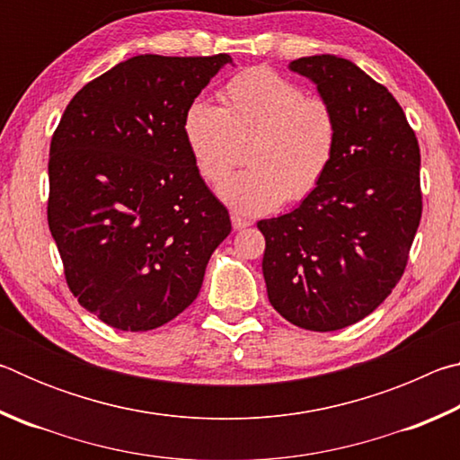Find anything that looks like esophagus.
<instances>
[{"label":"esophagus","mask_w":460,"mask_h":460,"mask_svg":"<svg viewBox=\"0 0 460 460\" xmlns=\"http://www.w3.org/2000/svg\"><path fill=\"white\" fill-rule=\"evenodd\" d=\"M231 223H233V229H235V231H241V229H245V227H249V225H252V221L245 219V217H239L235 213L231 215Z\"/></svg>","instance_id":"obj_1"}]
</instances>
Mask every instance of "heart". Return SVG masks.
Masks as SVG:
<instances>
[{"instance_id":"obj_1","label":"heart","mask_w":460,"mask_h":460,"mask_svg":"<svg viewBox=\"0 0 460 460\" xmlns=\"http://www.w3.org/2000/svg\"><path fill=\"white\" fill-rule=\"evenodd\" d=\"M221 107L194 101L182 118L184 142L207 182L239 164L247 170L219 186V197L243 215L270 213L316 190L337 150V119L321 97L270 68H252L225 84Z\"/></svg>"}]
</instances>
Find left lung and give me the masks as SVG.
Returning a JSON list of instances; mask_svg holds the SVG:
<instances>
[{"mask_svg": "<svg viewBox=\"0 0 460 460\" xmlns=\"http://www.w3.org/2000/svg\"><path fill=\"white\" fill-rule=\"evenodd\" d=\"M337 119L323 182L294 211L263 219L268 298L288 323L329 332L371 314L406 270L422 217L420 147L403 109L355 62H290Z\"/></svg>", "mask_w": 460, "mask_h": 460, "instance_id": "left-lung-1", "label": "left lung"}]
</instances>
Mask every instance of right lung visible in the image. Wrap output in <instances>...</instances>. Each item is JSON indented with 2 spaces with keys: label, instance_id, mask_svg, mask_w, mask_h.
<instances>
[{
  "label": "right lung",
  "instance_id": "obj_1",
  "mask_svg": "<svg viewBox=\"0 0 460 460\" xmlns=\"http://www.w3.org/2000/svg\"><path fill=\"white\" fill-rule=\"evenodd\" d=\"M139 54L84 84L50 142L49 227L79 305L119 331L189 308L231 233L184 142L182 118L231 65Z\"/></svg>",
  "mask_w": 460,
  "mask_h": 460
}]
</instances>
